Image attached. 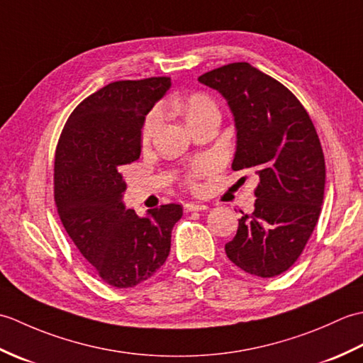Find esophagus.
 I'll list each match as a JSON object with an SVG mask.
<instances>
[{
    "instance_id": "obj_1",
    "label": "esophagus",
    "mask_w": 363,
    "mask_h": 363,
    "mask_svg": "<svg viewBox=\"0 0 363 363\" xmlns=\"http://www.w3.org/2000/svg\"><path fill=\"white\" fill-rule=\"evenodd\" d=\"M207 206L206 204H195V203H189L184 206V211L186 212H198V211H206Z\"/></svg>"
}]
</instances>
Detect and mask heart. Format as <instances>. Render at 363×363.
<instances>
[{
  "instance_id": "heart-1",
  "label": "heart",
  "mask_w": 363,
  "mask_h": 363,
  "mask_svg": "<svg viewBox=\"0 0 363 363\" xmlns=\"http://www.w3.org/2000/svg\"><path fill=\"white\" fill-rule=\"evenodd\" d=\"M182 111L184 113H186V118H187V123L194 121V120H198L201 118L203 115L209 113V112H217V107H215L213 101L211 98H207L206 95L203 94H194L187 96L186 99L182 101ZM162 121V112L160 111H152L148 118H146L145 125H143V129H142V138L146 142L150 140L151 135L154 134V130H156L160 125ZM212 168V162L211 160H199L195 164L194 167V176H199V174H204L206 172H209V169Z\"/></svg>"
}]
</instances>
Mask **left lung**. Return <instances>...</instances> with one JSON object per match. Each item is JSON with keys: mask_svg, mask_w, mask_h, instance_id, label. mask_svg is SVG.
Returning <instances> with one entry per match:
<instances>
[{"mask_svg": "<svg viewBox=\"0 0 363 363\" xmlns=\"http://www.w3.org/2000/svg\"><path fill=\"white\" fill-rule=\"evenodd\" d=\"M198 81L226 99L237 134L233 169L259 176L252 213L226 243L243 272L273 277L295 264L317 225L325 196V156L309 113L291 91L248 62Z\"/></svg>", "mask_w": 363, "mask_h": 363, "instance_id": "left-lung-1", "label": "left lung"}]
</instances>
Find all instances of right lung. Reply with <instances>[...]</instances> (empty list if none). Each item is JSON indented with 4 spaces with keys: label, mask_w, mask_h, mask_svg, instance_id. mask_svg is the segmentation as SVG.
Here are the masks:
<instances>
[{
    "label": "right lung",
    "mask_w": 363,
    "mask_h": 363,
    "mask_svg": "<svg viewBox=\"0 0 363 363\" xmlns=\"http://www.w3.org/2000/svg\"><path fill=\"white\" fill-rule=\"evenodd\" d=\"M172 87L169 78L117 81L84 99L60 134L54 199L60 221L101 279L129 289L165 264L179 204L126 209L121 168L140 157L146 115Z\"/></svg>",
    "instance_id": "obj_1"
}]
</instances>
